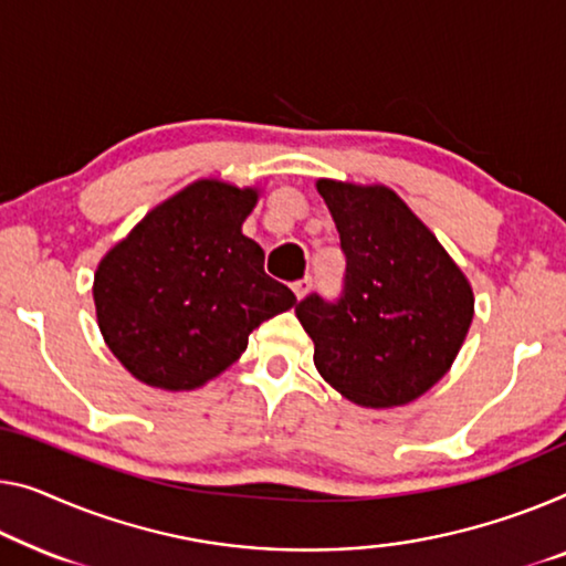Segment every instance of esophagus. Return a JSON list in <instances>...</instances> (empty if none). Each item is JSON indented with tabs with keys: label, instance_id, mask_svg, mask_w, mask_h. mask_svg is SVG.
<instances>
[{
	"label": "esophagus",
	"instance_id": "34e87169",
	"mask_svg": "<svg viewBox=\"0 0 566 566\" xmlns=\"http://www.w3.org/2000/svg\"><path fill=\"white\" fill-rule=\"evenodd\" d=\"M310 286H312V280H310V276H305V280H300V282L292 284V292L297 294V300H302L310 292Z\"/></svg>",
	"mask_w": 566,
	"mask_h": 566
}]
</instances>
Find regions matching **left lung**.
<instances>
[{
	"label": "left lung",
	"instance_id": "8db88e82",
	"mask_svg": "<svg viewBox=\"0 0 566 566\" xmlns=\"http://www.w3.org/2000/svg\"><path fill=\"white\" fill-rule=\"evenodd\" d=\"M340 233L345 290L294 312L315 343V368L345 399L391 409L419 399L465 343L475 297L437 235L386 185L319 177Z\"/></svg>",
	"mask_w": 566,
	"mask_h": 566
}]
</instances>
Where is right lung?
<instances>
[{"label": "right lung", "mask_w": 566, "mask_h": 566, "mask_svg": "<svg viewBox=\"0 0 566 566\" xmlns=\"http://www.w3.org/2000/svg\"><path fill=\"white\" fill-rule=\"evenodd\" d=\"M259 196L254 185L200 177L98 261V331L137 381L200 389L241 358L264 319L297 305L290 286L266 276L264 249L241 231Z\"/></svg>", "instance_id": "add662e5"}]
</instances>
